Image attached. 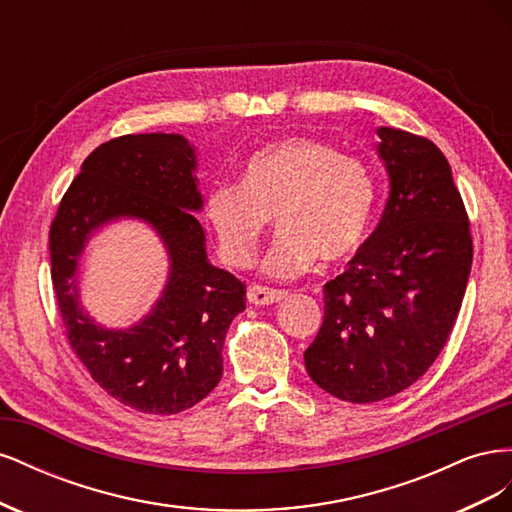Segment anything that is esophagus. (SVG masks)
Returning a JSON list of instances; mask_svg holds the SVG:
<instances>
[{
  "mask_svg": "<svg viewBox=\"0 0 512 512\" xmlns=\"http://www.w3.org/2000/svg\"><path fill=\"white\" fill-rule=\"evenodd\" d=\"M286 294H288L286 290H277V288H267V286L252 284L250 288H247V301L254 303V305H271V303L282 301Z\"/></svg>",
  "mask_w": 512,
  "mask_h": 512,
  "instance_id": "obj_1",
  "label": "esophagus"
}]
</instances>
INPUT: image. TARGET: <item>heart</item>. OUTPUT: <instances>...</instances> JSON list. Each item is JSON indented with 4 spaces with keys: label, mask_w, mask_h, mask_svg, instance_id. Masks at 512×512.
I'll return each mask as SVG.
<instances>
[{
    "label": "heart",
    "mask_w": 512,
    "mask_h": 512,
    "mask_svg": "<svg viewBox=\"0 0 512 512\" xmlns=\"http://www.w3.org/2000/svg\"><path fill=\"white\" fill-rule=\"evenodd\" d=\"M378 185L371 168L316 138L292 136L254 151L243 179L220 181L205 196V218L222 256L247 267L277 215L280 237L265 258L273 277H297L320 258L335 265L363 245Z\"/></svg>",
    "instance_id": "heart-1"
}]
</instances>
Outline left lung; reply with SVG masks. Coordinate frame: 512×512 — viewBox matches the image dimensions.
I'll use <instances>...</instances> for the list:
<instances>
[{
	"label": "left lung",
	"instance_id": "8db88e82",
	"mask_svg": "<svg viewBox=\"0 0 512 512\" xmlns=\"http://www.w3.org/2000/svg\"><path fill=\"white\" fill-rule=\"evenodd\" d=\"M391 194L371 237L327 282L324 320L305 350L320 389L352 404L393 397L438 359L472 267L470 220L444 153L380 128Z\"/></svg>",
	"mask_w": 512,
	"mask_h": 512
}]
</instances>
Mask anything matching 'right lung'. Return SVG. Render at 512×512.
<instances>
[{
    "instance_id": "1",
    "label": "right lung",
    "mask_w": 512,
    "mask_h": 512,
    "mask_svg": "<svg viewBox=\"0 0 512 512\" xmlns=\"http://www.w3.org/2000/svg\"><path fill=\"white\" fill-rule=\"evenodd\" d=\"M194 168V149L179 134L111 138L89 153L49 230L51 280L72 350L108 395L145 414L183 412L218 386L226 331L245 309V284L207 260L192 213L203 205ZM117 217L151 223L171 256L163 299L126 332L98 328L75 290L86 239Z\"/></svg>"
}]
</instances>
